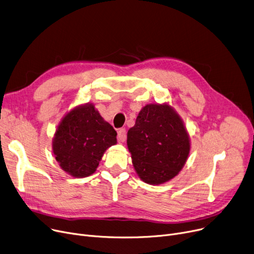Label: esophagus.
<instances>
[{"mask_svg": "<svg viewBox=\"0 0 254 254\" xmlns=\"http://www.w3.org/2000/svg\"><path fill=\"white\" fill-rule=\"evenodd\" d=\"M126 137H127L126 130H125L124 128L119 129V131H118V139H119L121 142H124V141L126 140Z\"/></svg>", "mask_w": 254, "mask_h": 254, "instance_id": "1", "label": "esophagus"}]
</instances>
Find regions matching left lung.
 <instances>
[{
  "mask_svg": "<svg viewBox=\"0 0 254 254\" xmlns=\"http://www.w3.org/2000/svg\"><path fill=\"white\" fill-rule=\"evenodd\" d=\"M127 146L140 180L160 185L175 178L185 165L190 138L173 106L151 103L141 108L135 125L128 130Z\"/></svg>",
  "mask_w": 254,
  "mask_h": 254,
  "instance_id": "left-lung-1",
  "label": "left lung"
}]
</instances>
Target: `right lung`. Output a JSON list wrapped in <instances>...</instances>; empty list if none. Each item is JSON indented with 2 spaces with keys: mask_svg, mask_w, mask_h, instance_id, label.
Here are the masks:
<instances>
[{
  "mask_svg": "<svg viewBox=\"0 0 254 254\" xmlns=\"http://www.w3.org/2000/svg\"><path fill=\"white\" fill-rule=\"evenodd\" d=\"M116 143V130L94 104L86 103L63 117L53 138V153L64 172L86 178L96 172L104 152Z\"/></svg>",
  "mask_w": 254,
  "mask_h": 254,
  "instance_id": "1",
  "label": "right lung"
}]
</instances>
